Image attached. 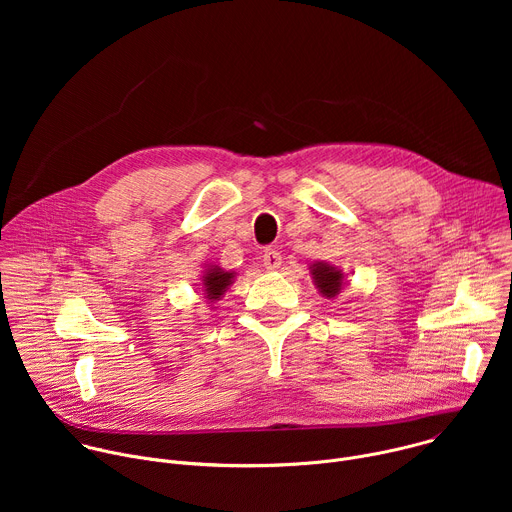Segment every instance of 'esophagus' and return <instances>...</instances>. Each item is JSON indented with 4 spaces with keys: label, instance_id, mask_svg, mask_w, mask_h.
Returning a JSON list of instances; mask_svg holds the SVG:
<instances>
[{
    "label": "esophagus",
    "instance_id": "esophagus-1",
    "mask_svg": "<svg viewBox=\"0 0 512 512\" xmlns=\"http://www.w3.org/2000/svg\"><path fill=\"white\" fill-rule=\"evenodd\" d=\"M281 253L279 251H275V249H265V253H263V267L265 269H269V271H275V269H279L281 267Z\"/></svg>",
    "mask_w": 512,
    "mask_h": 512
}]
</instances>
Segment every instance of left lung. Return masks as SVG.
Wrapping results in <instances>:
<instances>
[{
  "label": "left lung",
  "mask_w": 512,
  "mask_h": 512,
  "mask_svg": "<svg viewBox=\"0 0 512 512\" xmlns=\"http://www.w3.org/2000/svg\"><path fill=\"white\" fill-rule=\"evenodd\" d=\"M310 273H312L314 285L318 287V291L324 298L330 300V298H336L340 294L344 273L338 267H334L326 261H316V263L310 265Z\"/></svg>",
  "instance_id": "obj_1"
}]
</instances>
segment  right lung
Masks as SVG:
<instances>
[{
	"label": "right lung",
	"instance_id": "1",
	"mask_svg": "<svg viewBox=\"0 0 512 512\" xmlns=\"http://www.w3.org/2000/svg\"><path fill=\"white\" fill-rule=\"evenodd\" d=\"M237 273L235 271H225L223 267L218 265H206L204 275H202V291L204 298L208 302H216L225 296V291L229 289V285L235 281Z\"/></svg>",
	"mask_w": 512,
	"mask_h": 512
}]
</instances>
